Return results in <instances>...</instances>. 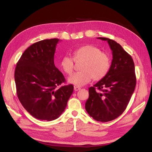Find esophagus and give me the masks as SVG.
<instances>
[{
  "label": "esophagus",
  "mask_w": 152,
  "mask_h": 152,
  "mask_svg": "<svg viewBox=\"0 0 152 152\" xmlns=\"http://www.w3.org/2000/svg\"><path fill=\"white\" fill-rule=\"evenodd\" d=\"M81 89V88L79 87H77V86H75L74 87V90L75 91H79V90H80Z\"/></svg>",
  "instance_id": "obj_1"
}]
</instances>
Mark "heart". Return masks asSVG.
Returning a JSON list of instances; mask_svg holds the SVG:
<instances>
[{
    "mask_svg": "<svg viewBox=\"0 0 152 152\" xmlns=\"http://www.w3.org/2000/svg\"><path fill=\"white\" fill-rule=\"evenodd\" d=\"M73 55V59L65 56L60 63L62 71L70 75L74 70V61L76 63L83 61L80 66L81 71L68 78L69 83L83 86L88 84L92 78L95 81L100 80L108 73L111 65L110 58L107 53L101 52L99 48L91 45H84L75 50Z\"/></svg>",
    "mask_w": 152,
    "mask_h": 152,
    "instance_id": "b5f03b06",
    "label": "heart"
}]
</instances>
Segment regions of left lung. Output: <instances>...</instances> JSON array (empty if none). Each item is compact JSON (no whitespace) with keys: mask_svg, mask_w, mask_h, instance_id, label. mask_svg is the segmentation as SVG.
Listing matches in <instances>:
<instances>
[{"mask_svg":"<svg viewBox=\"0 0 152 152\" xmlns=\"http://www.w3.org/2000/svg\"><path fill=\"white\" fill-rule=\"evenodd\" d=\"M108 43L113 60L107 75L89 89L85 108L95 120L108 122L126 110L136 85L134 63L131 56L112 39L98 37ZM97 88L102 92H97Z\"/></svg>","mask_w":152,"mask_h":152,"instance_id":"1","label":"left lung"}]
</instances>
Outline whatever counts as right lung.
Wrapping results in <instances>:
<instances>
[{
  "label": "right lung",
  "instance_id": "1",
  "mask_svg": "<svg viewBox=\"0 0 152 152\" xmlns=\"http://www.w3.org/2000/svg\"><path fill=\"white\" fill-rule=\"evenodd\" d=\"M59 41L54 38L32 44L23 52L15 70L20 102L31 115L41 120L50 121L60 116L74 89L72 84L57 89L65 82L54 64Z\"/></svg>",
  "mask_w": 152,
  "mask_h": 152
}]
</instances>
